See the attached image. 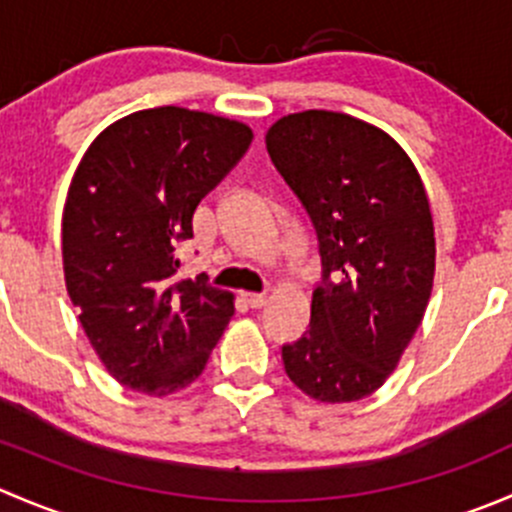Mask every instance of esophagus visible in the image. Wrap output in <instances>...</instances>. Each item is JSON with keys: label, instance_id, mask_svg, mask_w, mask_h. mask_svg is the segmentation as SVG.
Segmentation results:
<instances>
[{"label": "esophagus", "instance_id": "34e87169", "mask_svg": "<svg viewBox=\"0 0 512 512\" xmlns=\"http://www.w3.org/2000/svg\"><path fill=\"white\" fill-rule=\"evenodd\" d=\"M245 302L250 304L252 309H260L267 304V294H260V292H245Z\"/></svg>", "mask_w": 512, "mask_h": 512}]
</instances>
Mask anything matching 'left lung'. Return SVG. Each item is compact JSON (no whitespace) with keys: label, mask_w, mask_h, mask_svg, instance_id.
I'll return each instance as SVG.
<instances>
[{"label":"left lung","mask_w":512,"mask_h":512,"mask_svg":"<svg viewBox=\"0 0 512 512\" xmlns=\"http://www.w3.org/2000/svg\"><path fill=\"white\" fill-rule=\"evenodd\" d=\"M265 143L322 255L309 329L282 347L285 371L319 404L359 401L399 366L428 307L436 237L426 188L389 133L349 113H287Z\"/></svg>","instance_id":"left-lung-1"}]
</instances>
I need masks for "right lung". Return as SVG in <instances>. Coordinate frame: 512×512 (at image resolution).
I'll list each match as a JSON object with an SVG mask.
<instances>
[{
    "instance_id": "right-lung-1",
    "label": "right lung",
    "mask_w": 512,
    "mask_h": 512,
    "mask_svg": "<svg viewBox=\"0 0 512 512\" xmlns=\"http://www.w3.org/2000/svg\"><path fill=\"white\" fill-rule=\"evenodd\" d=\"M250 141L247 123L158 106L118 118L86 148L61 218L64 280L118 384L170 396L203 374L235 297L205 277L178 280V247Z\"/></svg>"
}]
</instances>
